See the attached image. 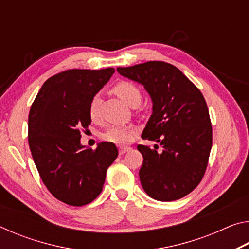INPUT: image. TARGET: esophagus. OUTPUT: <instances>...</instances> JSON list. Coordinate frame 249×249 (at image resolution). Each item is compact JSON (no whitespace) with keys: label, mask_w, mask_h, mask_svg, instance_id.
<instances>
[{"label":"esophagus","mask_w":249,"mask_h":249,"mask_svg":"<svg viewBox=\"0 0 249 249\" xmlns=\"http://www.w3.org/2000/svg\"><path fill=\"white\" fill-rule=\"evenodd\" d=\"M130 149V147H121L120 148V155H124L125 153H127V151H129Z\"/></svg>","instance_id":"1"}]
</instances>
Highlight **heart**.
I'll list each match as a JSON object with an SVG mask.
<instances>
[{
  "label": "heart",
  "instance_id": "heart-1",
  "mask_svg": "<svg viewBox=\"0 0 249 249\" xmlns=\"http://www.w3.org/2000/svg\"><path fill=\"white\" fill-rule=\"evenodd\" d=\"M113 92L126 104L133 107L135 103H141L142 94L138 88L128 81H121L113 87ZM100 96L94 95L89 104V116L92 121H96L99 117ZM137 134V129L134 126H111L102 134L105 142L112 144L124 146L134 141Z\"/></svg>",
  "mask_w": 249,
  "mask_h": 249
}]
</instances>
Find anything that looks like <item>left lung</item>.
Wrapping results in <instances>:
<instances>
[{"label": "left lung", "mask_w": 249, "mask_h": 249, "mask_svg": "<svg viewBox=\"0 0 249 249\" xmlns=\"http://www.w3.org/2000/svg\"><path fill=\"white\" fill-rule=\"evenodd\" d=\"M125 78L141 83L153 102L142 138L159 142L142 155L140 179L145 192L158 201H175L195 190L204 176L212 147V125L201 91L177 67L148 61L117 68Z\"/></svg>", "instance_id": "left-lung-1"}]
</instances>
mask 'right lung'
<instances>
[{"instance_id":"1","label":"right lung","mask_w":249,"mask_h":249,"mask_svg":"<svg viewBox=\"0 0 249 249\" xmlns=\"http://www.w3.org/2000/svg\"><path fill=\"white\" fill-rule=\"evenodd\" d=\"M114 72V68L64 71L43 84L32 104L28 144L34 162L50 193L66 204L93 201L119 155L112 142H100L95 150L80 142L81 130L91 124L90 101Z\"/></svg>"}]
</instances>
